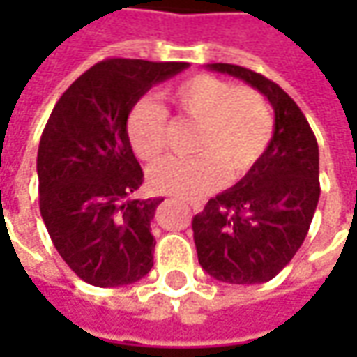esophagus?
I'll return each mask as SVG.
<instances>
[{"label":"esophagus","mask_w":357,"mask_h":357,"mask_svg":"<svg viewBox=\"0 0 357 357\" xmlns=\"http://www.w3.org/2000/svg\"><path fill=\"white\" fill-rule=\"evenodd\" d=\"M188 204H190V208H192V211H195V213H200V211H202V202H200V200H188Z\"/></svg>","instance_id":"esophagus-1"}]
</instances>
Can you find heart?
Masks as SVG:
<instances>
[{
	"label": "heart",
	"mask_w": 357,
	"mask_h": 357,
	"mask_svg": "<svg viewBox=\"0 0 357 357\" xmlns=\"http://www.w3.org/2000/svg\"><path fill=\"white\" fill-rule=\"evenodd\" d=\"M172 107L195 123L199 130L192 141L195 158H167L149 172V183L165 195L202 197L227 174L238 181L264 157L272 141L274 121L262 95L246 87H234L213 75H192L167 91ZM127 139L135 155L155 162L165 151L167 115L151 97L130 107Z\"/></svg>",
	"instance_id": "b5f03b06"
}]
</instances>
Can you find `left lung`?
Returning <instances> with one entry per match:
<instances>
[{
  "mask_svg": "<svg viewBox=\"0 0 357 357\" xmlns=\"http://www.w3.org/2000/svg\"><path fill=\"white\" fill-rule=\"evenodd\" d=\"M206 67L260 91L274 109V135L252 171L192 218L199 262L218 282L262 284L308 234L320 199L318 143L300 107L274 81L230 63Z\"/></svg>",
  "mask_w": 357,
  "mask_h": 357,
  "instance_id": "8db88e82",
  "label": "left lung"
}]
</instances>
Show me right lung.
<instances>
[{
  "label": "right lung",
  "instance_id": "1",
  "mask_svg": "<svg viewBox=\"0 0 357 357\" xmlns=\"http://www.w3.org/2000/svg\"><path fill=\"white\" fill-rule=\"evenodd\" d=\"M188 63L105 59L53 107L37 151L39 211L65 264L101 288L127 286L153 268L151 220L162 199H132L143 169L130 149V107Z\"/></svg>",
  "mask_w": 357,
  "mask_h": 357
}]
</instances>
